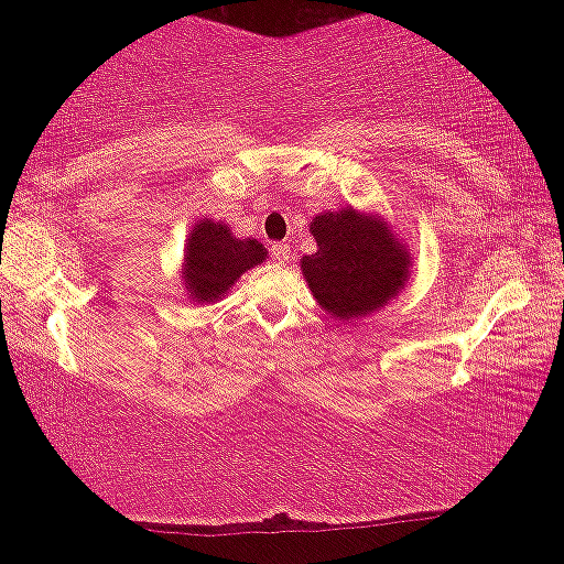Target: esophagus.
I'll use <instances>...</instances> for the list:
<instances>
[{
  "label": "esophagus",
  "instance_id": "obj_1",
  "mask_svg": "<svg viewBox=\"0 0 564 564\" xmlns=\"http://www.w3.org/2000/svg\"><path fill=\"white\" fill-rule=\"evenodd\" d=\"M270 257L278 264H286L291 260V246L289 243H273L270 246Z\"/></svg>",
  "mask_w": 564,
  "mask_h": 564
}]
</instances>
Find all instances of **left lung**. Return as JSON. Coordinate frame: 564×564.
I'll use <instances>...</instances> for the list:
<instances>
[{
    "instance_id": "obj_1",
    "label": "left lung",
    "mask_w": 564,
    "mask_h": 564,
    "mask_svg": "<svg viewBox=\"0 0 564 564\" xmlns=\"http://www.w3.org/2000/svg\"><path fill=\"white\" fill-rule=\"evenodd\" d=\"M318 251L302 257V275L326 313L364 318L384 307L408 281L405 246L379 217L358 209L323 212L310 225Z\"/></svg>"
}]
</instances>
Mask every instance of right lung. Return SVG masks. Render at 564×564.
<instances>
[{"mask_svg": "<svg viewBox=\"0 0 564 564\" xmlns=\"http://www.w3.org/2000/svg\"><path fill=\"white\" fill-rule=\"evenodd\" d=\"M268 249L257 238H236L228 225L200 219L185 246L183 283L193 302H217L246 270L257 268Z\"/></svg>", "mask_w": 564, "mask_h": 564, "instance_id": "obj_1", "label": "right lung"}]
</instances>
